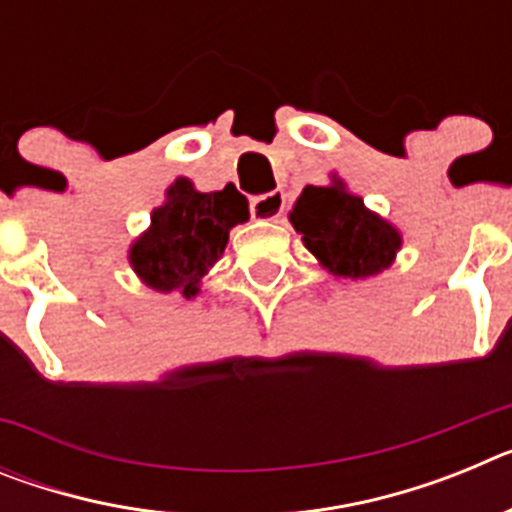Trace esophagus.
<instances>
[{"label": "esophagus", "mask_w": 512, "mask_h": 512, "mask_svg": "<svg viewBox=\"0 0 512 512\" xmlns=\"http://www.w3.org/2000/svg\"><path fill=\"white\" fill-rule=\"evenodd\" d=\"M284 192H269V194H259V197H253L251 200V215L253 220H279L284 212Z\"/></svg>", "instance_id": "34e87169"}]
</instances>
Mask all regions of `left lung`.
<instances>
[{
	"label": "left lung",
	"mask_w": 512,
	"mask_h": 512,
	"mask_svg": "<svg viewBox=\"0 0 512 512\" xmlns=\"http://www.w3.org/2000/svg\"><path fill=\"white\" fill-rule=\"evenodd\" d=\"M289 223L307 251L333 277L369 279L390 269L402 248V233L348 192L338 174L325 187H305L289 210Z\"/></svg>",
	"instance_id": "1"
}]
</instances>
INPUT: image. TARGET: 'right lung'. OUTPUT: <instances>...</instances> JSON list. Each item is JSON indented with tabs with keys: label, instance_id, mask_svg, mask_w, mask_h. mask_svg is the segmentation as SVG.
I'll use <instances>...</instances> for the list:
<instances>
[{
	"label": "right lung",
	"instance_id": "right-lung-1",
	"mask_svg": "<svg viewBox=\"0 0 512 512\" xmlns=\"http://www.w3.org/2000/svg\"><path fill=\"white\" fill-rule=\"evenodd\" d=\"M246 220L248 202L235 187L200 192L187 176H179L151 212V225L130 243L128 261L148 289L192 300L223 256L230 230Z\"/></svg>",
	"mask_w": 512,
	"mask_h": 512
}]
</instances>
